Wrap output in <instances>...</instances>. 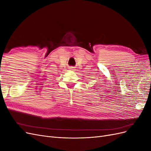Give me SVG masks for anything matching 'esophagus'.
Listing matches in <instances>:
<instances>
[{
	"label": "esophagus",
	"mask_w": 151,
	"mask_h": 151,
	"mask_svg": "<svg viewBox=\"0 0 151 151\" xmlns=\"http://www.w3.org/2000/svg\"><path fill=\"white\" fill-rule=\"evenodd\" d=\"M70 70H74V67H70Z\"/></svg>",
	"instance_id": "1"
}]
</instances>
